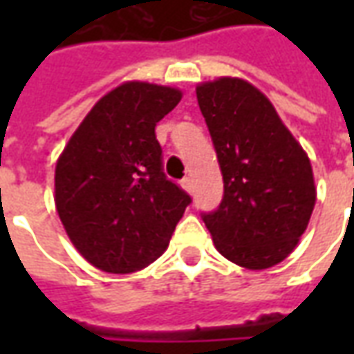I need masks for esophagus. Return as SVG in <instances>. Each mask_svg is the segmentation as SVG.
Returning a JSON list of instances; mask_svg holds the SVG:
<instances>
[{
	"instance_id": "obj_1",
	"label": "esophagus",
	"mask_w": 354,
	"mask_h": 354,
	"mask_svg": "<svg viewBox=\"0 0 354 354\" xmlns=\"http://www.w3.org/2000/svg\"><path fill=\"white\" fill-rule=\"evenodd\" d=\"M180 184H182V187H184L185 192H192V189H193V182H192V178H189V176L182 178V182H180Z\"/></svg>"
}]
</instances>
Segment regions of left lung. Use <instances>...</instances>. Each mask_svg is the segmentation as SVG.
I'll list each match as a JSON object with an SVG mask.
<instances>
[{
	"instance_id": "obj_1",
	"label": "left lung",
	"mask_w": 354,
	"mask_h": 354,
	"mask_svg": "<svg viewBox=\"0 0 354 354\" xmlns=\"http://www.w3.org/2000/svg\"><path fill=\"white\" fill-rule=\"evenodd\" d=\"M197 102L223 176V197L203 212L223 258L246 269L281 263L307 230L317 189L309 157L248 81L201 83Z\"/></svg>"
}]
</instances>
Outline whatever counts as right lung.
Returning <instances> with one entry per match:
<instances>
[{
  "instance_id": "right-lung-1",
  "label": "right lung",
  "mask_w": 354,
  "mask_h": 354,
  "mask_svg": "<svg viewBox=\"0 0 354 354\" xmlns=\"http://www.w3.org/2000/svg\"><path fill=\"white\" fill-rule=\"evenodd\" d=\"M178 88L123 83L94 104L58 157L55 203L80 254L106 273H134L161 256L192 197L162 172L155 124Z\"/></svg>"
}]
</instances>
